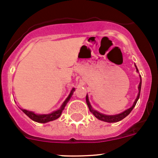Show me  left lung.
<instances>
[{"instance_id":"obj_1","label":"left lung","mask_w":158,"mask_h":158,"mask_svg":"<svg viewBox=\"0 0 158 158\" xmlns=\"http://www.w3.org/2000/svg\"><path fill=\"white\" fill-rule=\"evenodd\" d=\"M135 67H136L137 72H138V68H137L136 66H135ZM140 79H141V81H140L139 85H138V91H139V92H138V96H137V98H136V99H135V102H134L133 106H132L131 108H129L128 109L125 110V111L120 113V114H114V115H107V114H102V113L97 111L96 110H94L93 109H92V106H91V105H90V102H89V101L88 95H87L86 98H85V99H86V103L89 106V111H90L91 112H92V114L95 115V117L97 118L98 119H99V120H101V121H103V122H109V123H113V122H119V121H121V120H122L123 118H125L126 116H128V114H130L131 111L132 109H134V107L135 106V105H136L137 102H138V98H139V97H140V93H141V76H140Z\"/></svg>"}]
</instances>
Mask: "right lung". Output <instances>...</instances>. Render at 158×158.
Listing matches in <instances>:
<instances>
[{
	"mask_svg": "<svg viewBox=\"0 0 158 158\" xmlns=\"http://www.w3.org/2000/svg\"><path fill=\"white\" fill-rule=\"evenodd\" d=\"M74 91H75V89L73 88V89H72L69 95L67 97V98L65 100V102L63 103V105H62V106L60 107V109L56 110V111H52V112L50 113V114H35L34 112H33V111H27V110H26V109H21V110L25 113V114H27V115L28 116V117L30 118V119H32V120L34 121V122H39V123H47V122H51V121L56 120V119H57L58 118L60 117V115H61V114H62V111H63L65 106H66L67 102L69 101L70 98H71L72 95H73Z\"/></svg>",
	"mask_w": 158,
	"mask_h": 158,
	"instance_id": "add662e5",
	"label": "right lung"
}]
</instances>
